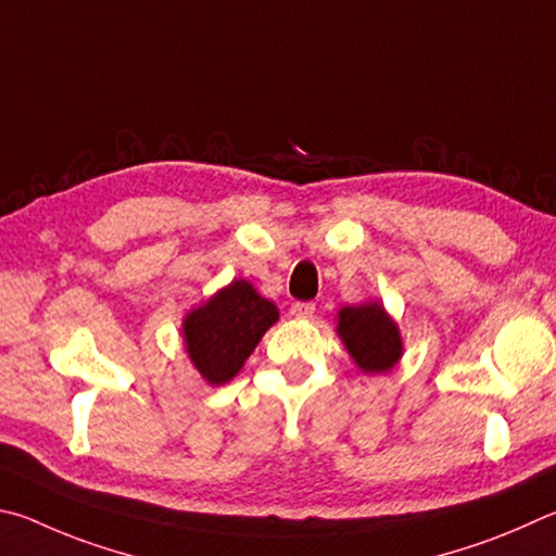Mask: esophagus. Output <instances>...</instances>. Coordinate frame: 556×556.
Listing matches in <instances>:
<instances>
[{
  "label": "esophagus",
  "mask_w": 556,
  "mask_h": 556,
  "mask_svg": "<svg viewBox=\"0 0 556 556\" xmlns=\"http://www.w3.org/2000/svg\"><path fill=\"white\" fill-rule=\"evenodd\" d=\"M293 315L298 319H309L315 315V303H295L293 305Z\"/></svg>",
  "instance_id": "esophagus-1"
}]
</instances>
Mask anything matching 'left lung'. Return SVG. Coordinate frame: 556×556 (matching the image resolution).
Masks as SVG:
<instances>
[{
    "label": "left lung",
    "mask_w": 556,
    "mask_h": 556,
    "mask_svg": "<svg viewBox=\"0 0 556 556\" xmlns=\"http://www.w3.org/2000/svg\"><path fill=\"white\" fill-rule=\"evenodd\" d=\"M334 323L339 339L362 374H388L401 364L405 352L401 327L388 315L381 300L344 305L337 313Z\"/></svg>",
    "instance_id": "left-lung-1"
}]
</instances>
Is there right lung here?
<instances>
[{"instance_id":"right-lung-1","label":"right lung","mask_w":556,"mask_h":556,"mask_svg":"<svg viewBox=\"0 0 556 556\" xmlns=\"http://www.w3.org/2000/svg\"><path fill=\"white\" fill-rule=\"evenodd\" d=\"M278 307L249 280L237 278L182 317V344L190 364L210 386L237 376L258 346L261 337L278 323Z\"/></svg>"}]
</instances>
